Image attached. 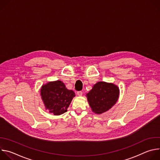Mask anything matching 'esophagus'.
Listing matches in <instances>:
<instances>
[{"label":"esophagus","mask_w":160,"mask_h":160,"mask_svg":"<svg viewBox=\"0 0 160 160\" xmlns=\"http://www.w3.org/2000/svg\"><path fill=\"white\" fill-rule=\"evenodd\" d=\"M82 94H83V92H82V91H78V92H77V95L78 96H82Z\"/></svg>","instance_id":"1"}]
</instances>
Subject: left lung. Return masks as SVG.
Returning <instances> with one entry per match:
<instances>
[{
  "label": "left lung",
  "instance_id": "obj_1",
  "mask_svg": "<svg viewBox=\"0 0 160 160\" xmlns=\"http://www.w3.org/2000/svg\"><path fill=\"white\" fill-rule=\"evenodd\" d=\"M119 94V88L116 85L99 82L86 96L92 111L96 114H101L108 111L116 104Z\"/></svg>",
  "mask_w": 160,
  "mask_h": 160
}]
</instances>
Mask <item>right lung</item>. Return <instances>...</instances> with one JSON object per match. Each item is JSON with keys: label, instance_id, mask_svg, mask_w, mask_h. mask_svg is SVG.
<instances>
[{"label": "right lung", "instance_id": "add662e5", "mask_svg": "<svg viewBox=\"0 0 160 160\" xmlns=\"http://www.w3.org/2000/svg\"><path fill=\"white\" fill-rule=\"evenodd\" d=\"M40 95L45 109L54 115H60L67 111L75 94L72 90H68L60 80L50 82L43 85Z\"/></svg>", "mask_w": 160, "mask_h": 160}]
</instances>
